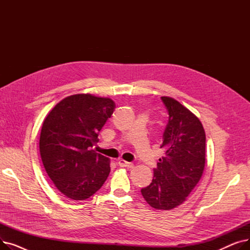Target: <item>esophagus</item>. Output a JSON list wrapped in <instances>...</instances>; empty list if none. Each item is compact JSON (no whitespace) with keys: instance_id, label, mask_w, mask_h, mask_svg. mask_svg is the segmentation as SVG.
Returning a JSON list of instances; mask_svg holds the SVG:
<instances>
[{"instance_id":"34e87169","label":"esophagus","mask_w":250,"mask_h":250,"mask_svg":"<svg viewBox=\"0 0 250 250\" xmlns=\"http://www.w3.org/2000/svg\"><path fill=\"white\" fill-rule=\"evenodd\" d=\"M117 164L120 165L121 167H127V168L134 167V164H133L132 162H127V161L124 160V159H120V160H118V161H117Z\"/></svg>"}]
</instances>
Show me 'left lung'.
<instances>
[{
    "label": "left lung",
    "instance_id": "obj_1",
    "mask_svg": "<svg viewBox=\"0 0 250 250\" xmlns=\"http://www.w3.org/2000/svg\"><path fill=\"white\" fill-rule=\"evenodd\" d=\"M168 124L161 148L164 156L150 185L141 192L156 209H172L187 200L200 181L206 163V134L202 123L177 100L161 97Z\"/></svg>",
    "mask_w": 250,
    "mask_h": 250
}]
</instances>
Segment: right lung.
<instances>
[{"label": "right lung", "instance_id": "1", "mask_svg": "<svg viewBox=\"0 0 250 250\" xmlns=\"http://www.w3.org/2000/svg\"><path fill=\"white\" fill-rule=\"evenodd\" d=\"M114 108L110 98L75 94L60 101L44 118L39 139L42 160L68 199L87 200L107 179L109 159L91 148Z\"/></svg>", "mask_w": 250, "mask_h": 250}]
</instances>
